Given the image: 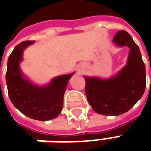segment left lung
<instances>
[{"mask_svg":"<svg viewBox=\"0 0 151 151\" xmlns=\"http://www.w3.org/2000/svg\"><path fill=\"white\" fill-rule=\"evenodd\" d=\"M113 42L130 48L127 65L110 79L85 77L87 99L94 111L104 115H119L129 111L142 97L146 86L145 66L131 36L119 31Z\"/></svg>","mask_w":151,"mask_h":151,"instance_id":"obj_1","label":"left lung"}]
</instances>
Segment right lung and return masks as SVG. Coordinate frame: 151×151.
Returning a JSON list of instances; mask_svg holds the SVG:
<instances>
[{
	"mask_svg": "<svg viewBox=\"0 0 151 151\" xmlns=\"http://www.w3.org/2000/svg\"><path fill=\"white\" fill-rule=\"evenodd\" d=\"M34 41H24L15 47L8 58L6 81L13 105L27 117L46 121L56 118L63 106V95L73 73L54 78L47 87H37L24 79L19 68L23 50Z\"/></svg>",
	"mask_w": 151,
	"mask_h": 151,
	"instance_id": "1",
	"label": "right lung"
}]
</instances>
